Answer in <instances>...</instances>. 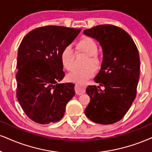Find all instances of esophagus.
<instances>
[{
    "instance_id": "obj_1",
    "label": "esophagus",
    "mask_w": 152,
    "mask_h": 152,
    "mask_svg": "<svg viewBox=\"0 0 152 152\" xmlns=\"http://www.w3.org/2000/svg\"><path fill=\"white\" fill-rule=\"evenodd\" d=\"M75 92L77 95L82 94L85 92L86 87L85 85H80L76 84L75 87Z\"/></svg>"
}]
</instances>
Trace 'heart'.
Wrapping results in <instances>:
<instances>
[{"label": "heart", "mask_w": 152, "mask_h": 152, "mask_svg": "<svg viewBox=\"0 0 152 152\" xmlns=\"http://www.w3.org/2000/svg\"><path fill=\"white\" fill-rule=\"evenodd\" d=\"M77 49L78 51H82L89 56L86 66H89L84 69L75 70L68 74L67 80L70 82H75L77 85H83L88 80L94 75L95 70L101 66V60L97 56L98 46L96 43L89 37H83L77 44ZM75 52L70 45L65 46L61 53V60L63 67L67 70H72L74 67ZM92 65L94 67L90 66Z\"/></svg>", "instance_id": "1"}]
</instances>
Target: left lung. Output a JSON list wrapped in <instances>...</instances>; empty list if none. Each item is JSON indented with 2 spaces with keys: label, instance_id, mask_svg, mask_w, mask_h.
<instances>
[{
  "label": "left lung",
  "instance_id": "1",
  "mask_svg": "<svg viewBox=\"0 0 152 152\" xmlns=\"http://www.w3.org/2000/svg\"><path fill=\"white\" fill-rule=\"evenodd\" d=\"M83 33L98 41L103 50L101 69L94 78L99 86H88L86 89L90 102L85 115L96 123L113 124L124 117L136 97L139 51L132 37L116 26L97 25Z\"/></svg>",
  "mask_w": 152,
  "mask_h": 152
}]
</instances>
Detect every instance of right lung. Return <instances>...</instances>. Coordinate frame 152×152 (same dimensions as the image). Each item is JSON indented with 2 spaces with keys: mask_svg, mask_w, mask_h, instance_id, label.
<instances>
[{
  "mask_svg": "<svg viewBox=\"0 0 152 152\" xmlns=\"http://www.w3.org/2000/svg\"><path fill=\"white\" fill-rule=\"evenodd\" d=\"M81 31L45 26L29 31L18 48L17 98L28 117L39 124L61 121L75 96L72 83L58 84L65 73L61 53Z\"/></svg>",
  "mask_w": 152,
  "mask_h": 152,
  "instance_id": "right-lung-1",
  "label": "right lung"
}]
</instances>
